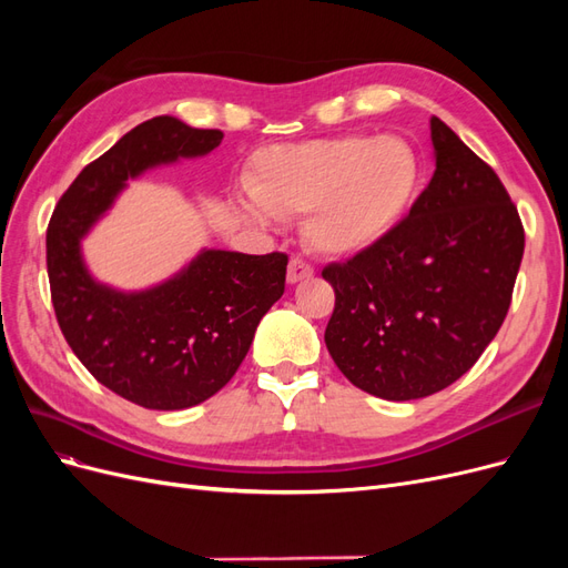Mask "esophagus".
<instances>
[{
  "instance_id": "esophagus-1",
  "label": "esophagus",
  "mask_w": 568,
  "mask_h": 568,
  "mask_svg": "<svg viewBox=\"0 0 568 568\" xmlns=\"http://www.w3.org/2000/svg\"><path fill=\"white\" fill-rule=\"evenodd\" d=\"M315 274L313 265L305 263L303 257H291L288 261V270H286V280L288 284H296V282H303V280H311Z\"/></svg>"
}]
</instances>
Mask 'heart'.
Returning <instances> with one entry per match:
<instances>
[{"label":"heart","mask_w":568,"mask_h":568,"mask_svg":"<svg viewBox=\"0 0 568 568\" xmlns=\"http://www.w3.org/2000/svg\"><path fill=\"white\" fill-rule=\"evenodd\" d=\"M419 184L422 161L403 136L338 134L265 149L253 194L236 196V209L261 227L311 212L307 244L322 255L351 257L400 225Z\"/></svg>","instance_id":"1"}]
</instances>
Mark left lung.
Here are the masks:
<instances>
[{"instance_id": "left-lung-1", "label": "left lung", "mask_w": 568, "mask_h": 568, "mask_svg": "<svg viewBox=\"0 0 568 568\" xmlns=\"http://www.w3.org/2000/svg\"><path fill=\"white\" fill-rule=\"evenodd\" d=\"M436 170L382 244L332 263L324 343L376 398L417 400L467 374L507 317L524 225L495 170L432 118Z\"/></svg>"}]
</instances>
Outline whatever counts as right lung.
<instances>
[{
  "label": "right lung",
  "instance_id": "add662e5",
  "mask_svg": "<svg viewBox=\"0 0 568 568\" xmlns=\"http://www.w3.org/2000/svg\"><path fill=\"white\" fill-rule=\"evenodd\" d=\"M220 142V130L151 118L84 165L49 220L51 303L68 346L99 384L146 409L199 405L232 379L284 294L288 257L203 248L175 277L128 294L92 277L80 242L128 180L205 156Z\"/></svg>",
  "mask_w": 568,
  "mask_h": 568
}]
</instances>
